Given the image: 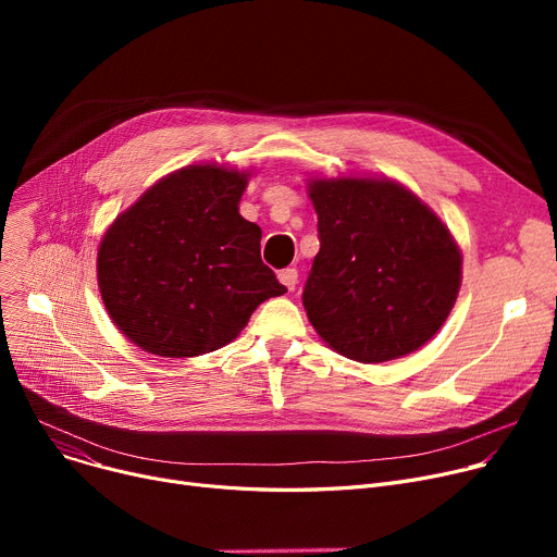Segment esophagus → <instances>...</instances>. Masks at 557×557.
Returning <instances> with one entry per match:
<instances>
[{"mask_svg": "<svg viewBox=\"0 0 557 557\" xmlns=\"http://www.w3.org/2000/svg\"><path fill=\"white\" fill-rule=\"evenodd\" d=\"M277 277H280V282H282L288 290H294L296 284H298V271H296V269H284V271L277 273Z\"/></svg>", "mask_w": 557, "mask_h": 557, "instance_id": "esophagus-1", "label": "esophagus"}]
</instances>
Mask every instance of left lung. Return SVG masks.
Here are the masks:
<instances>
[{
    "label": "left lung",
    "instance_id": "1",
    "mask_svg": "<svg viewBox=\"0 0 557 557\" xmlns=\"http://www.w3.org/2000/svg\"><path fill=\"white\" fill-rule=\"evenodd\" d=\"M320 250L302 305L338 355L382 363L416 352L447 320L462 257L447 225L388 178H313Z\"/></svg>",
    "mask_w": 557,
    "mask_h": 557
}]
</instances>
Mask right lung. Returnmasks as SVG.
Listing matches in <instances>:
<instances>
[{"label": "right lung", "instance_id": "obj_1", "mask_svg": "<svg viewBox=\"0 0 557 557\" xmlns=\"http://www.w3.org/2000/svg\"><path fill=\"white\" fill-rule=\"evenodd\" d=\"M248 173L189 164L114 219L97 255L112 323L144 352L185 359L237 338L252 311L286 294L239 214Z\"/></svg>", "mask_w": 557, "mask_h": 557}]
</instances>
